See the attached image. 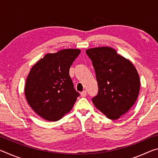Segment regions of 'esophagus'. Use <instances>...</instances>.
<instances>
[{
    "instance_id": "34e87169",
    "label": "esophagus",
    "mask_w": 158,
    "mask_h": 158,
    "mask_svg": "<svg viewBox=\"0 0 158 158\" xmlns=\"http://www.w3.org/2000/svg\"><path fill=\"white\" fill-rule=\"evenodd\" d=\"M86 95H87V93H86V91H85V90H84V91H82L81 93V97H85V96H86Z\"/></svg>"
}]
</instances>
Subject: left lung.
<instances>
[{"mask_svg": "<svg viewBox=\"0 0 158 158\" xmlns=\"http://www.w3.org/2000/svg\"><path fill=\"white\" fill-rule=\"evenodd\" d=\"M85 52L92 60L98 84L93 103L108 118L118 119L138 98L140 79L137 69L111 47L91 48Z\"/></svg>", "mask_w": 158, "mask_h": 158, "instance_id": "8db88e82", "label": "left lung"}]
</instances>
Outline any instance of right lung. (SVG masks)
<instances>
[{
  "label": "right lung",
  "mask_w": 158,
  "mask_h": 158,
  "mask_svg": "<svg viewBox=\"0 0 158 158\" xmlns=\"http://www.w3.org/2000/svg\"><path fill=\"white\" fill-rule=\"evenodd\" d=\"M80 52L78 49H65L47 53L31 69L26 81V99L33 110L46 121L62 118L71 111L79 95L69 70Z\"/></svg>",
  "instance_id": "add662e5"
}]
</instances>
